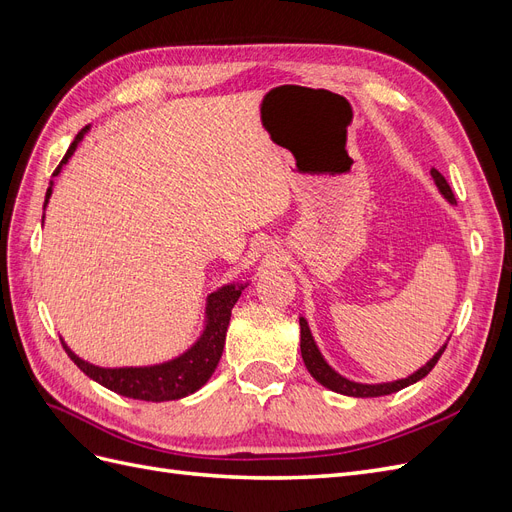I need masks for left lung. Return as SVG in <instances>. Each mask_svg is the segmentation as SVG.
<instances>
[{
    "instance_id": "obj_1",
    "label": "left lung",
    "mask_w": 512,
    "mask_h": 512,
    "mask_svg": "<svg viewBox=\"0 0 512 512\" xmlns=\"http://www.w3.org/2000/svg\"><path fill=\"white\" fill-rule=\"evenodd\" d=\"M431 175H433V181H436V185H438V190L444 194V198L448 200V203H455V194L451 190V185L446 183V179L438 173L436 168L431 170ZM299 324H301V356H303V361H305V367H307L309 374H312L322 386H327V389H331L335 393H342V395H350V397H380V395H391L395 391L406 389V386H410V384L418 382L421 378H425L429 371L436 367L442 352L446 350V344H444L425 367L414 371L412 376H408L404 380H395V382H386V384H359V382L346 380L344 376H339L335 369H331L327 365V361L322 359V354H320V350H318V346L314 342V337H312V333H309V327H307L305 318H299Z\"/></svg>"
}]
</instances>
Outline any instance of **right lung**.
<instances>
[{
    "label": "right lung",
    "mask_w": 512,
    "mask_h": 512,
    "mask_svg": "<svg viewBox=\"0 0 512 512\" xmlns=\"http://www.w3.org/2000/svg\"><path fill=\"white\" fill-rule=\"evenodd\" d=\"M89 130V126H85L76 138L72 141V145L68 147L64 160L59 162V166L55 168L53 177L59 175L61 166H64L79 145L83 141L85 132ZM53 192V181L46 190L44 196V207L49 203ZM44 220V215H42ZM243 286H224L220 290H215L209 294L207 299V327L200 335L198 342L188 350L183 352L177 359L168 361V363H160V365H151V367H115V369H106V367H98L91 365L83 359H79L61 339L64 344V350L68 352L70 359L74 361V365L79 367L83 374H87L91 380H96L98 384L106 386V389L115 391L117 395L130 397V399H143V401H170V399H181L185 395H192L194 391H198L203 386L211 374L218 367L220 359H222V350H224V342H226V331H228V322H230V312L235 307L237 299L241 297Z\"/></svg>",
    "instance_id": "add662e5"
}]
</instances>
